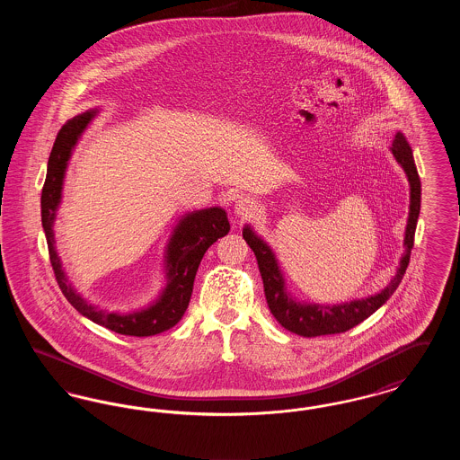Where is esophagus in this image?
I'll return each instance as SVG.
<instances>
[{
  "mask_svg": "<svg viewBox=\"0 0 460 460\" xmlns=\"http://www.w3.org/2000/svg\"><path fill=\"white\" fill-rule=\"evenodd\" d=\"M259 210V205L253 198L241 197L236 199L234 203V214L240 217V219H250L255 216V212Z\"/></svg>",
  "mask_w": 460,
  "mask_h": 460,
  "instance_id": "esophagus-1",
  "label": "esophagus"
}]
</instances>
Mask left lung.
I'll return each mask as SVG.
<instances>
[{"instance_id":"obj_1","label":"left lung","mask_w":460,"mask_h":460,"mask_svg":"<svg viewBox=\"0 0 460 460\" xmlns=\"http://www.w3.org/2000/svg\"><path fill=\"white\" fill-rule=\"evenodd\" d=\"M390 150L409 179L411 205H409V219H407L405 238H403L405 252L400 259V265L392 281L379 293L360 300L336 304V305H319V304L300 302L288 291L283 270L278 263L272 248L253 231L252 226L246 224L243 227V238L253 250L259 262L267 305L270 308L272 315L276 317V321L288 331L305 338L345 332L353 326L360 324L362 321H366L379 306L385 305L386 300L394 295V289L402 283V278L411 261V250L414 246L417 219L420 212V179L417 174L412 148L402 132L394 134V145Z\"/></svg>"}]
</instances>
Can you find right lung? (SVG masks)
<instances>
[{"label": "right lung", "instance_id": "add662e5", "mask_svg": "<svg viewBox=\"0 0 460 460\" xmlns=\"http://www.w3.org/2000/svg\"><path fill=\"white\" fill-rule=\"evenodd\" d=\"M96 115L98 109H93L70 119L58 132L53 150L49 154L48 172L41 193V220L48 241L49 261L64 296L70 302V305L84 317H88L89 321L126 336H154L174 328L181 321V317L190 305L198 265L201 262L205 252L216 241L229 233L231 226L226 210L220 207H210L184 214L177 222L171 240L165 246V288L160 291V295L152 304L126 314L109 312L89 304L81 293H77L72 283H68L62 261L55 248L53 224L57 219L58 207L62 203L68 160L83 132L86 131V128Z\"/></svg>", "mask_w": 460, "mask_h": 460}]
</instances>
